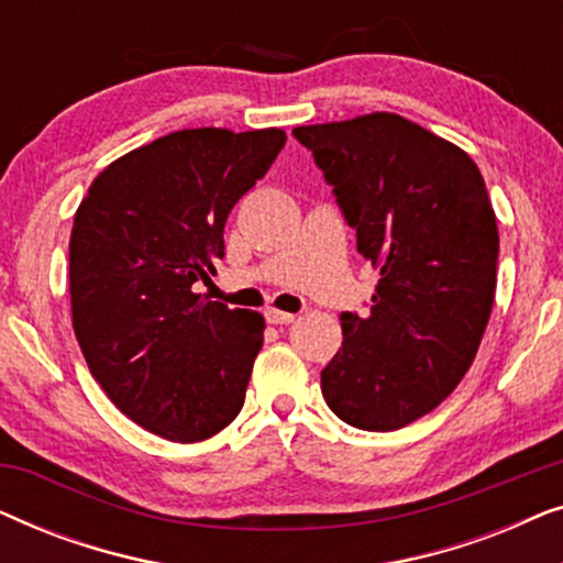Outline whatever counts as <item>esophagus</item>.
Wrapping results in <instances>:
<instances>
[{"mask_svg": "<svg viewBox=\"0 0 563 563\" xmlns=\"http://www.w3.org/2000/svg\"><path fill=\"white\" fill-rule=\"evenodd\" d=\"M264 314H266L268 322H274V325H289V322H295V314L276 310V307H266Z\"/></svg>", "mask_w": 563, "mask_h": 563, "instance_id": "34e87169", "label": "esophagus"}]
</instances>
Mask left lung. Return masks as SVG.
<instances>
[{
    "mask_svg": "<svg viewBox=\"0 0 563 563\" xmlns=\"http://www.w3.org/2000/svg\"><path fill=\"white\" fill-rule=\"evenodd\" d=\"M379 272L372 310L341 312L322 397L387 433L435 410L479 351L497 287V218L464 151L389 112L295 128Z\"/></svg>",
    "mask_w": 563,
    "mask_h": 563,
    "instance_id": "obj_1",
    "label": "left lung"
}]
</instances>
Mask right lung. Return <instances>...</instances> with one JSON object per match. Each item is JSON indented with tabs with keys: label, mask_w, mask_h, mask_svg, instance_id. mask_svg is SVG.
Instances as JSON below:
<instances>
[{
	"label": "right lung",
	"mask_w": 563,
	"mask_h": 563,
	"mask_svg": "<svg viewBox=\"0 0 563 563\" xmlns=\"http://www.w3.org/2000/svg\"><path fill=\"white\" fill-rule=\"evenodd\" d=\"M284 143L279 128L179 130L107 166L76 210V341L118 410L166 441H205L245 402L266 322L191 284L210 282L230 210Z\"/></svg>",
	"instance_id": "1"
}]
</instances>
